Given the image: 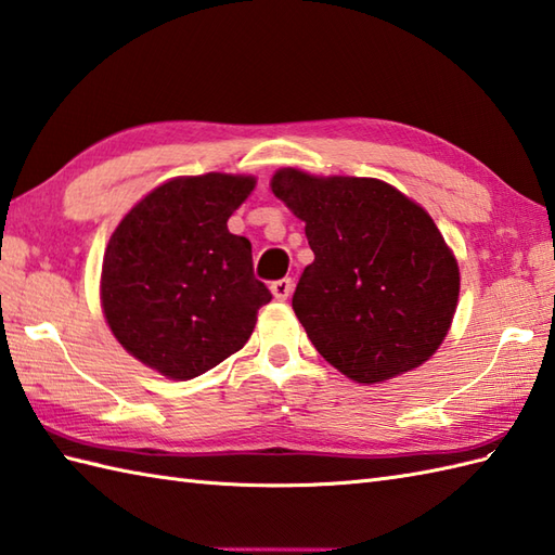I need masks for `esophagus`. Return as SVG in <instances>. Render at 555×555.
I'll return each mask as SVG.
<instances>
[{
    "label": "esophagus",
    "instance_id": "obj_1",
    "mask_svg": "<svg viewBox=\"0 0 555 555\" xmlns=\"http://www.w3.org/2000/svg\"><path fill=\"white\" fill-rule=\"evenodd\" d=\"M292 289H294V282H292L289 278L278 280V282H273V285H270V292H273V297H275L278 301H287Z\"/></svg>",
    "mask_w": 555,
    "mask_h": 555
}]
</instances>
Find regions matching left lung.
I'll return each instance as SVG.
<instances>
[{
    "label": "left lung",
    "instance_id": "left-lung-1",
    "mask_svg": "<svg viewBox=\"0 0 555 555\" xmlns=\"http://www.w3.org/2000/svg\"><path fill=\"white\" fill-rule=\"evenodd\" d=\"M270 190L304 220L315 256L292 309L318 353L359 385L433 359L461 292L459 261L433 216L377 178L287 166Z\"/></svg>",
    "mask_w": 555,
    "mask_h": 555
}]
</instances>
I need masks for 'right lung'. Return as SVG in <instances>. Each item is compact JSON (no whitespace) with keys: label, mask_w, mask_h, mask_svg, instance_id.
<instances>
[{"label":"right lung","mask_w":555,"mask_h":555,"mask_svg":"<svg viewBox=\"0 0 555 555\" xmlns=\"http://www.w3.org/2000/svg\"><path fill=\"white\" fill-rule=\"evenodd\" d=\"M254 188L244 173L170 178L111 232L100 278L106 325L168 379H192L240 351L270 301L249 240L228 230Z\"/></svg>","instance_id":"1"}]
</instances>
